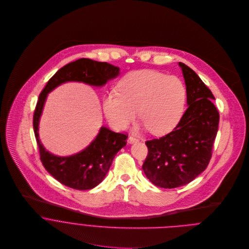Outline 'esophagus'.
Returning a JSON list of instances; mask_svg holds the SVG:
<instances>
[{
  "mask_svg": "<svg viewBox=\"0 0 249 249\" xmlns=\"http://www.w3.org/2000/svg\"><path fill=\"white\" fill-rule=\"evenodd\" d=\"M138 142V139H136L135 137H133V136H129V137H128V142H129V143H133V142Z\"/></svg>",
  "mask_w": 249,
  "mask_h": 249,
  "instance_id": "esophagus-1",
  "label": "esophagus"
}]
</instances>
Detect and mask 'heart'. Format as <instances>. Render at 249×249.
Masks as SVG:
<instances>
[{"label":"heart","mask_w":249,"mask_h":249,"mask_svg":"<svg viewBox=\"0 0 249 249\" xmlns=\"http://www.w3.org/2000/svg\"><path fill=\"white\" fill-rule=\"evenodd\" d=\"M119 90L108 92L103 101L105 115L116 128L126 126L137 107L143 125L156 135L173 130L183 116L187 89L176 75L156 70L131 71L121 80Z\"/></svg>","instance_id":"obj_1"}]
</instances>
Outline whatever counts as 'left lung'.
I'll return each mask as SVG.
<instances>
[{"label": "left lung", "mask_w": 249, "mask_h": 249, "mask_svg": "<svg viewBox=\"0 0 249 249\" xmlns=\"http://www.w3.org/2000/svg\"><path fill=\"white\" fill-rule=\"evenodd\" d=\"M178 65L185 79L188 108L172 132L145 142L148 153L142 167L151 183L166 189L184 186L205 171L219 122L210 89L186 64Z\"/></svg>", "instance_id": "left-lung-1"}]
</instances>
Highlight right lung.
Wrapping results in <instances>:
<instances>
[{"mask_svg":"<svg viewBox=\"0 0 249 249\" xmlns=\"http://www.w3.org/2000/svg\"><path fill=\"white\" fill-rule=\"evenodd\" d=\"M120 74V68L107 62L80 58L56 71L42 90L34 115V129L40 159L47 172L61 184L75 190H90L107 176L117 152L126 144L127 136L102 126L96 138L81 151L70 156H57L46 150L39 139V122L48 94L57 86L76 81L102 87Z\"/></svg>","mask_w":249,"mask_h":249,"instance_id":"right-lung-1","label":"right lung"}]
</instances>
